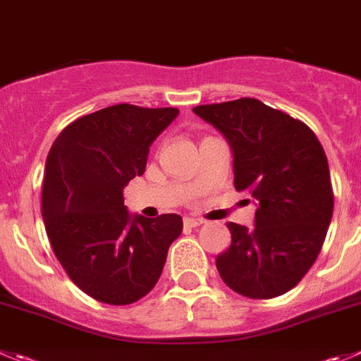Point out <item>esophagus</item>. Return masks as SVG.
<instances>
[{
	"label": "esophagus",
	"mask_w": 361,
	"mask_h": 361,
	"mask_svg": "<svg viewBox=\"0 0 361 361\" xmlns=\"http://www.w3.org/2000/svg\"><path fill=\"white\" fill-rule=\"evenodd\" d=\"M202 223H204V219L200 218H191V216H186V218H184V226H188V228H197Z\"/></svg>",
	"instance_id": "esophagus-1"
}]
</instances>
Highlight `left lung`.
Listing matches in <instances>:
<instances>
[{
    "instance_id": "obj_1",
    "label": "left lung",
    "mask_w": 361,
    "mask_h": 361,
    "mask_svg": "<svg viewBox=\"0 0 361 361\" xmlns=\"http://www.w3.org/2000/svg\"><path fill=\"white\" fill-rule=\"evenodd\" d=\"M193 111L228 140L235 190L259 204L253 228L226 223L232 243L216 257L219 276L252 300L281 296L308 273L331 221L324 149L307 123L257 99L204 104Z\"/></svg>"
}]
</instances>
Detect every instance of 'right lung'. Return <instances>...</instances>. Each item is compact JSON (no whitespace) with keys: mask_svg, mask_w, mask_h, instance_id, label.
Here are the masks:
<instances>
[{"mask_svg":"<svg viewBox=\"0 0 361 361\" xmlns=\"http://www.w3.org/2000/svg\"><path fill=\"white\" fill-rule=\"evenodd\" d=\"M177 108L115 104L80 116L47 154L42 218L61 267L75 286L108 305H131L154 289L178 214L131 218L123 188L143 175L149 147Z\"/></svg>","mask_w":361,"mask_h":361,"instance_id":"obj_1","label":"right lung"}]
</instances>
